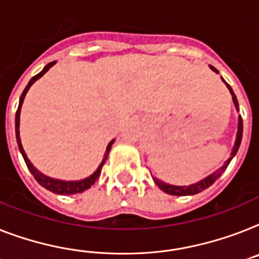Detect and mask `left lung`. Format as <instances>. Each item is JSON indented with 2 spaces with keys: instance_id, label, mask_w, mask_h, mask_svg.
Listing matches in <instances>:
<instances>
[{
  "instance_id": "obj_1",
  "label": "left lung",
  "mask_w": 259,
  "mask_h": 259,
  "mask_svg": "<svg viewBox=\"0 0 259 259\" xmlns=\"http://www.w3.org/2000/svg\"><path fill=\"white\" fill-rule=\"evenodd\" d=\"M210 68L213 70V71H215L217 74H219V71L215 70L213 66H210ZM222 79V78H221ZM224 80V79H222ZM225 82V80H224ZM226 87L229 89L230 94H232V98H233V103H234V106H236L237 111H238V100H237L236 95H234V93H233L232 87L228 84V83L225 82ZM242 131H243V124H242V117H241V115L238 116V131H237V138H236V143H234V147H233V151L232 153H230V157L225 161V164L220 168V169H217L215 172H213L211 175H209L208 177H205V179H202L201 181H198V183L196 184H192V185H184V187H177V185H170V184H166L164 183V181L159 180V179H156V177H153V181L156 183V185L161 189L163 192H165V193L168 194H172V196H192V194H197L200 193V192H202L204 189H206V188H209L211 185V184L214 183L217 179H219L220 176H221L222 173L225 172V169L228 168V165H229V163L232 161V159L236 156L237 151H238V148H240V144H241V140H242Z\"/></svg>"
}]
</instances>
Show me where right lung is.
I'll list each match as a JSON object with an SVG mask.
<instances>
[{
  "label": "right lung",
  "instance_id": "1",
  "mask_svg": "<svg viewBox=\"0 0 259 259\" xmlns=\"http://www.w3.org/2000/svg\"><path fill=\"white\" fill-rule=\"evenodd\" d=\"M55 65V62H50L46 67L42 70V71L39 72V74H37L35 76H33V78L30 79V82L27 83L26 89L23 90L22 95H21V98H19V106H18V110H17V114H16V138H17V143H18V148L19 151H21V153H22L23 156V160H25V163H26L27 168H29V170L31 172V175L34 176V179L38 181V184L39 185H42L44 188H46L48 191L53 192V193H57V194H75V193H82V192H84L86 189H89L91 185H94V183H95L96 180H98V177L100 176V172H102V166L104 165V163H106L107 157H108V153H110L111 151V147H112V144H114L115 140H111L110 143H108V145H107V149H106V153H104V157H103V161L100 163V165L98 166V169L95 170V172L91 175V176L86 177V179H83V180H79V181H63V180H57V179H51V177L46 176V175H44V173H40L39 170L35 168V166L33 165V164L30 163V160L27 159L26 153H25V151H23V147L22 144H21V138H19V114H21V107H22V103H23V99H25V95H26V93L29 91L30 86L33 84L37 79H39L40 76L44 75L45 72L49 71V68L53 67V66Z\"/></svg>",
  "mask_w": 259,
  "mask_h": 259
}]
</instances>
